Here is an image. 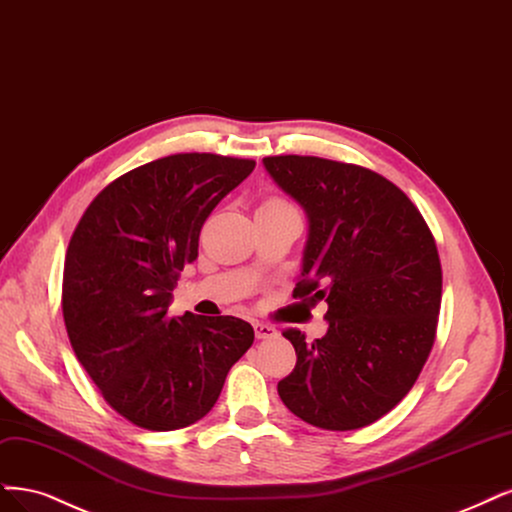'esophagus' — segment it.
Returning a JSON list of instances; mask_svg holds the SVG:
<instances>
[{
  "instance_id": "34e87169",
  "label": "esophagus",
  "mask_w": 512,
  "mask_h": 512,
  "mask_svg": "<svg viewBox=\"0 0 512 512\" xmlns=\"http://www.w3.org/2000/svg\"><path fill=\"white\" fill-rule=\"evenodd\" d=\"M254 332H256V339H275L277 337V328L271 324H264V322H256Z\"/></svg>"
}]
</instances>
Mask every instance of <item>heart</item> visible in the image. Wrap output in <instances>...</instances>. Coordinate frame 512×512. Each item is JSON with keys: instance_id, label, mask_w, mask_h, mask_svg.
Returning a JSON list of instances; mask_svg holds the SVG:
<instances>
[{"instance_id": "b5f03b06", "label": "heart", "mask_w": 512, "mask_h": 512, "mask_svg": "<svg viewBox=\"0 0 512 512\" xmlns=\"http://www.w3.org/2000/svg\"><path fill=\"white\" fill-rule=\"evenodd\" d=\"M275 207H288V203L284 199H267V201H262V205L258 209H275Z\"/></svg>"}]
</instances>
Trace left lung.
Wrapping results in <instances>:
<instances>
[{
  "label": "left lung",
  "instance_id": "left-lung-1",
  "mask_svg": "<svg viewBox=\"0 0 512 512\" xmlns=\"http://www.w3.org/2000/svg\"><path fill=\"white\" fill-rule=\"evenodd\" d=\"M264 167L309 218L294 298L328 305V332L286 328L296 366L279 398L307 424L358 430L411 392L434 339L443 269L424 216L383 175L320 156H267Z\"/></svg>",
  "mask_w": 512,
  "mask_h": 512
}]
</instances>
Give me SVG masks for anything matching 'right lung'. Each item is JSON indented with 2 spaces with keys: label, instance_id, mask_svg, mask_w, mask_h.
Instances as JSON below:
<instances>
[{
  "label": "right lung",
  "instance_id": "obj_1",
  "mask_svg": "<svg viewBox=\"0 0 512 512\" xmlns=\"http://www.w3.org/2000/svg\"><path fill=\"white\" fill-rule=\"evenodd\" d=\"M254 167L252 158L209 152L163 156L105 186L69 239L61 292L69 343L105 402L139 428L197 424L254 343L239 317L167 313L207 216Z\"/></svg>",
  "mask_w": 512,
  "mask_h": 512
}]
</instances>
